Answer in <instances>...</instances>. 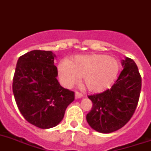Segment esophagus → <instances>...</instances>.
Here are the masks:
<instances>
[{
    "instance_id": "34e87169",
    "label": "esophagus",
    "mask_w": 151,
    "mask_h": 151,
    "mask_svg": "<svg viewBox=\"0 0 151 151\" xmlns=\"http://www.w3.org/2000/svg\"><path fill=\"white\" fill-rule=\"evenodd\" d=\"M83 97V94L82 93H80L78 91H76L75 93V97H76V99H78V98H81V97Z\"/></svg>"
}]
</instances>
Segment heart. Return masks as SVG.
I'll return each instance as SVG.
<instances>
[{"mask_svg": "<svg viewBox=\"0 0 151 151\" xmlns=\"http://www.w3.org/2000/svg\"><path fill=\"white\" fill-rule=\"evenodd\" d=\"M119 71V63L114 57L105 54L78 56L69 63L63 61L58 65L61 82L71 87L83 77L86 88L92 92H102L115 82Z\"/></svg>", "mask_w": 151, "mask_h": 151, "instance_id": "obj_1", "label": "heart"}]
</instances>
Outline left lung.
I'll use <instances>...</instances> for the list:
<instances>
[{
	"label": "left lung",
	"instance_id": "left-lung-1",
	"mask_svg": "<svg viewBox=\"0 0 151 151\" xmlns=\"http://www.w3.org/2000/svg\"><path fill=\"white\" fill-rule=\"evenodd\" d=\"M124 68L110 89L89 95L93 105L86 116L88 123L101 133H110L123 127L136 110L141 89V77L133 60L125 57Z\"/></svg>",
	"mask_w": 151,
	"mask_h": 151
}]
</instances>
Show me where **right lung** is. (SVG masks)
I'll return each instance as SVG.
<instances>
[{
	"instance_id": "obj_1",
	"label": "right lung",
	"mask_w": 151,
	"mask_h": 151,
	"mask_svg": "<svg viewBox=\"0 0 151 151\" xmlns=\"http://www.w3.org/2000/svg\"><path fill=\"white\" fill-rule=\"evenodd\" d=\"M55 54L35 50L19 58L13 80V92L21 114L40 129H50L63 119L75 98L74 92L57 81Z\"/></svg>"
}]
</instances>
